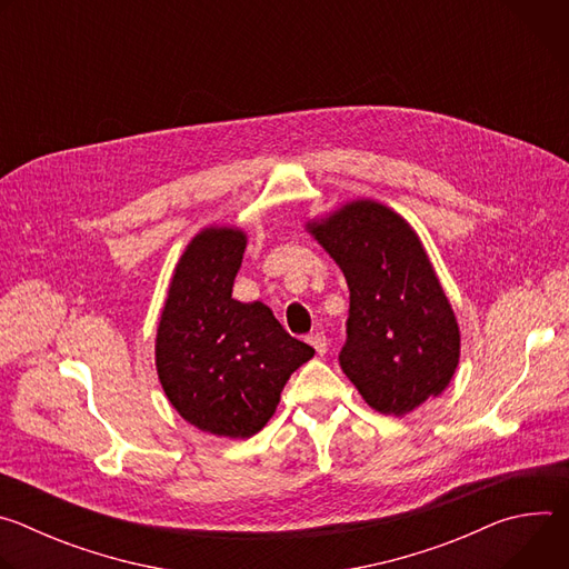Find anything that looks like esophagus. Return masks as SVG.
Instances as JSON below:
<instances>
[{"label":"esophagus","instance_id":"34e87169","mask_svg":"<svg viewBox=\"0 0 569 569\" xmlns=\"http://www.w3.org/2000/svg\"><path fill=\"white\" fill-rule=\"evenodd\" d=\"M308 342L312 345V349H315L319 356H323V353H327V349H329V338L323 336V333H310V336H308Z\"/></svg>","mask_w":569,"mask_h":569}]
</instances>
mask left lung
I'll return each instance as SVG.
<instances>
[{
  "label": "left lung",
  "instance_id": "1",
  "mask_svg": "<svg viewBox=\"0 0 569 569\" xmlns=\"http://www.w3.org/2000/svg\"><path fill=\"white\" fill-rule=\"evenodd\" d=\"M349 286L340 367L380 415L439 396L459 362V327L419 236L398 213L356 200L308 224Z\"/></svg>",
  "mask_w": 569,
  "mask_h": 569
}]
</instances>
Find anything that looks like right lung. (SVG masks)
<instances>
[{
    "label": "right lung",
    "mask_w": 569,
    "mask_h": 569,
    "mask_svg": "<svg viewBox=\"0 0 569 569\" xmlns=\"http://www.w3.org/2000/svg\"><path fill=\"white\" fill-rule=\"evenodd\" d=\"M242 252L246 233L229 227L189 242L154 345L159 382L180 417L231 439H248L272 419L288 378L315 353L266 303L231 299Z\"/></svg>",
    "instance_id": "1"
}]
</instances>
